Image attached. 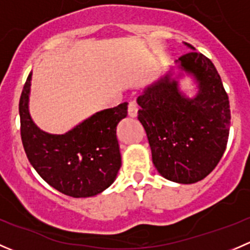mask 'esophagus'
Here are the masks:
<instances>
[{"instance_id": "1", "label": "esophagus", "mask_w": 250, "mask_h": 250, "mask_svg": "<svg viewBox=\"0 0 250 250\" xmlns=\"http://www.w3.org/2000/svg\"><path fill=\"white\" fill-rule=\"evenodd\" d=\"M138 110H139V106H138L137 103H129V105H128V115H129V117H137Z\"/></svg>"}]
</instances>
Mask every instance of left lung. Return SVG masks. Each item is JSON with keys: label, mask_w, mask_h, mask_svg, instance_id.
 <instances>
[{"label": "left lung", "mask_w": 250, "mask_h": 250, "mask_svg": "<svg viewBox=\"0 0 250 250\" xmlns=\"http://www.w3.org/2000/svg\"><path fill=\"white\" fill-rule=\"evenodd\" d=\"M175 60L162 77L138 97V120L147 135L157 172L178 184L206 178L225 152L230 132V104L213 62L195 47ZM185 76L193 78L196 94L180 88Z\"/></svg>", "instance_id": "8db88e82"}]
</instances>
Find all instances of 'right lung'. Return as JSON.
<instances>
[{"mask_svg": "<svg viewBox=\"0 0 250 250\" xmlns=\"http://www.w3.org/2000/svg\"><path fill=\"white\" fill-rule=\"evenodd\" d=\"M32 72L19 102L20 132L29 162L52 188L75 198L97 196L121 168L116 127L127 117V103L95 112L64 134L40 129L29 110Z\"/></svg>", "mask_w": 250, "mask_h": 250, "instance_id": "right-lung-1", "label": "right lung"}]
</instances>
